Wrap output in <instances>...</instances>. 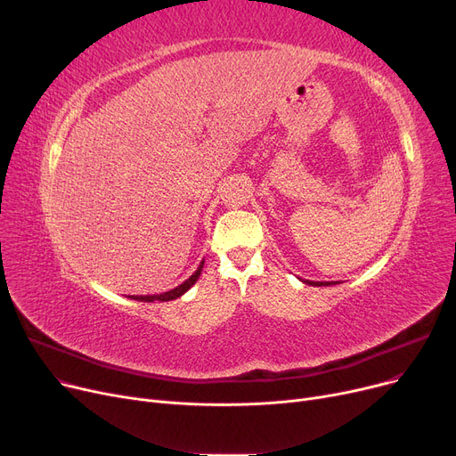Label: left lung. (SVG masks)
<instances>
[{
	"label": "left lung",
	"mask_w": 456,
	"mask_h": 456,
	"mask_svg": "<svg viewBox=\"0 0 456 456\" xmlns=\"http://www.w3.org/2000/svg\"><path fill=\"white\" fill-rule=\"evenodd\" d=\"M305 284L310 286H329V284H338V282H329V281H303Z\"/></svg>",
	"instance_id": "left-lung-1"
}]
</instances>
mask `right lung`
<instances>
[{
  "instance_id": "right-lung-1",
  "label": "right lung",
  "mask_w": 456,
  "mask_h": 456,
  "mask_svg": "<svg viewBox=\"0 0 456 456\" xmlns=\"http://www.w3.org/2000/svg\"><path fill=\"white\" fill-rule=\"evenodd\" d=\"M201 270H203V262L200 265V268L191 273L183 284H179L177 289H174V290H170V292H164V294H155V296H133L131 299H136V301H146V303H153V301H172V299H177V297H181L184 292H188L191 286L196 284V281L200 279V275H201Z\"/></svg>"
}]
</instances>
